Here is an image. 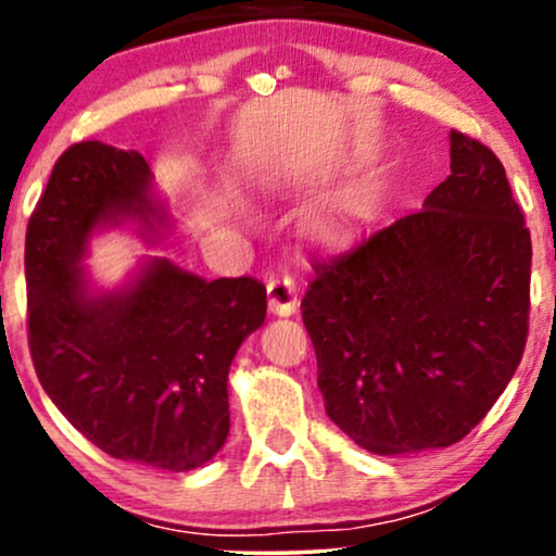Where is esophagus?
Wrapping results in <instances>:
<instances>
[{
  "label": "esophagus",
  "instance_id": "34e87169",
  "mask_svg": "<svg viewBox=\"0 0 556 556\" xmlns=\"http://www.w3.org/2000/svg\"><path fill=\"white\" fill-rule=\"evenodd\" d=\"M266 292L274 316H292L298 311V285L292 277H271L266 282Z\"/></svg>",
  "mask_w": 556,
  "mask_h": 556
}]
</instances>
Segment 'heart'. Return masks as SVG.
<instances>
[{
	"instance_id": "b5f03b06",
	"label": "heart",
	"mask_w": 556,
	"mask_h": 556,
	"mask_svg": "<svg viewBox=\"0 0 556 556\" xmlns=\"http://www.w3.org/2000/svg\"><path fill=\"white\" fill-rule=\"evenodd\" d=\"M361 206H363V198L358 190L355 188L342 190L340 195L331 198L329 206L324 208L321 216H318V222H316L318 232H324V235L337 232V229L344 227L350 219H355V216H358Z\"/></svg>"
}]
</instances>
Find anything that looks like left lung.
Listing matches in <instances>:
<instances>
[{
	"mask_svg": "<svg viewBox=\"0 0 556 556\" xmlns=\"http://www.w3.org/2000/svg\"><path fill=\"white\" fill-rule=\"evenodd\" d=\"M420 212L318 261L303 324L327 416L374 455L468 437L522 358L531 232L494 151L450 132Z\"/></svg>",
	"mask_w": 556,
	"mask_h": 556,
	"instance_id": "left-lung-1",
	"label": "left lung"
}]
</instances>
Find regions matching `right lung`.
I'll return each mask as SVG.
<instances>
[{
  "label": "right lung",
  "instance_id": "obj_1",
  "mask_svg": "<svg viewBox=\"0 0 556 556\" xmlns=\"http://www.w3.org/2000/svg\"><path fill=\"white\" fill-rule=\"evenodd\" d=\"M169 225L138 151L70 146L25 235L28 342L43 392L88 442L185 473L227 442L229 366L264 324L266 287L208 282L159 256L114 290L93 285L83 264L93 235L130 227L154 245Z\"/></svg>",
  "mask_w": 556,
  "mask_h": 556
}]
</instances>
